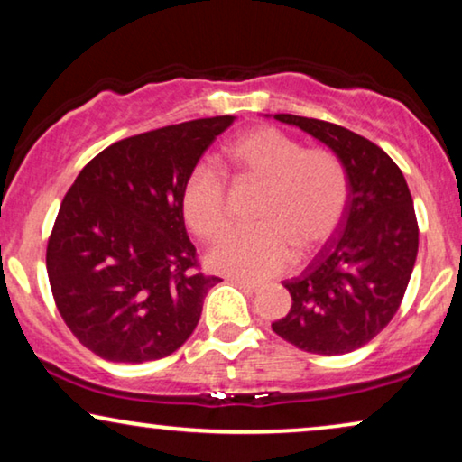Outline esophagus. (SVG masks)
I'll use <instances>...</instances> for the list:
<instances>
[{"label": "esophagus", "mask_w": 462, "mask_h": 462, "mask_svg": "<svg viewBox=\"0 0 462 462\" xmlns=\"http://www.w3.org/2000/svg\"><path fill=\"white\" fill-rule=\"evenodd\" d=\"M233 283H237L239 288H244V290H248V292H261V283H256V282H248V280H242V277H233L231 280Z\"/></svg>", "instance_id": "esophagus-1"}]
</instances>
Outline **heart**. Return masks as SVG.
Masks as SVG:
<instances>
[{"label":"heart","mask_w":462,"mask_h":462,"mask_svg":"<svg viewBox=\"0 0 462 462\" xmlns=\"http://www.w3.org/2000/svg\"><path fill=\"white\" fill-rule=\"evenodd\" d=\"M239 180L263 185L252 229H236L214 245L208 263L225 275L261 282L280 275L299 254L319 248L337 229L349 199L343 162L330 149L302 144L286 132L261 125L225 149ZM182 214L201 239L225 231L226 187L217 170L195 166L182 189Z\"/></svg>","instance_id":"b5f03b06"}]
</instances>
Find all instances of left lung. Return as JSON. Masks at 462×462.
I'll list each match as a JSON object with an SVG mask.
<instances>
[{"label":"left lung","instance_id":"obj_1","mask_svg":"<svg viewBox=\"0 0 462 462\" xmlns=\"http://www.w3.org/2000/svg\"><path fill=\"white\" fill-rule=\"evenodd\" d=\"M273 117L337 153L349 199L338 231L299 277L283 282L292 307L271 328L307 353L343 356L370 343L402 305L419 252L412 195L397 163L368 138L321 119Z\"/></svg>","mask_w":462,"mask_h":462}]
</instances>
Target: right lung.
<instances>
[{
    "instance_id": "right-lung-1",
    "label": "right lung",
    "mask_w": 462,
    "mask_h": 462,
    "mask_svg": "<svg viewBox=\"0 0 462 462\" xmlns=\"http://www.w3.org/2000/svg\"><path fill=\"white\" fill-rule=\"evenodd\" d=\"M233 116L144 132L86 163L62 199L46 267L59 311L86 349L119 364L174 353L208 290L182 217V189Z\"/></svg>"
}]
</instances>
